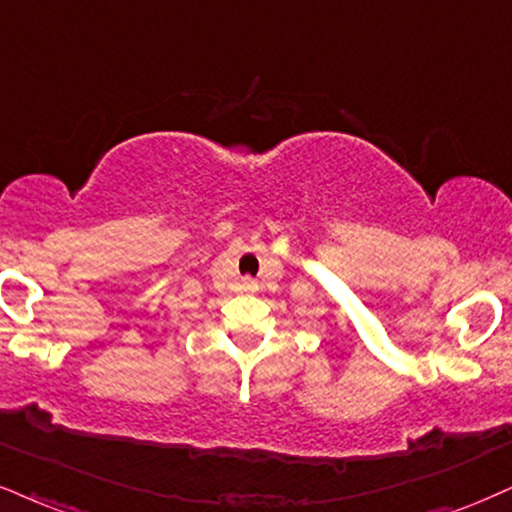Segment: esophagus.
Wrapping results in <instances>:
<instances>
[{"label": "esophagus", "instance_id": "1", "mask_svg": "<svg viewBox=\"0 0 512 512\" xmlns=\"http://www.w3.org/2000/svg\"><path fill=\"white\" fill-rule=\"evenodd\" d=\"M239 289H242L244 294H256L258 292V282L251 280V277H246V280H242V285H239Z\"/></svg>", "mask_w": 512, "mask_h": 512}]
</instances>
